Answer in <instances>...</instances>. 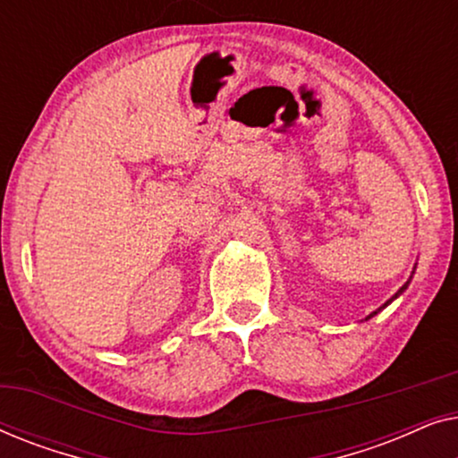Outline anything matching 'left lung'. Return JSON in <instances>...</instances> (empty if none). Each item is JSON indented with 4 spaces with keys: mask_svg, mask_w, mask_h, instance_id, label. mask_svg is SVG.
I'll use <instances>...</instances> for the list:
<instances>
[{
    "mask_svg": "<svg viewBox=\"0 0 458 458\" xmlns=\"http://www.w3.org/2000/svg\"><path fill=\"white\" fill-rule=\"evenodd\" d=\"M412 273H415V271H412ZM409 284H411V279H409V281H406V284H404L403 287H400V290H398L396 293H394V296H392L390 300H387V302H384V304H381L377 310H373V312H371V315H367V317H365V321H369V318H371V317H375V315H377V312H381V310H384V309H386V306H390V304L394 302V300H396L398 296H403V292L406 290V287H409Z\"/></svg>",
    "mask_w": 458,
    "mask_h": 458,
    "instance_id": "1",
    "label": "left lung"
}]
</instances>
